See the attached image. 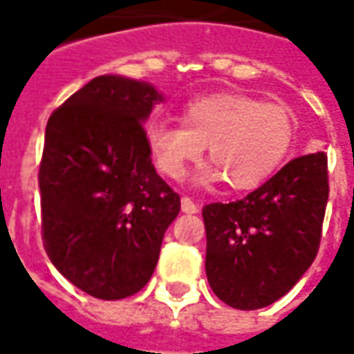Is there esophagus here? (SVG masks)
Returning a JSON list of instances; mask_svg holds the SVG:
<instances>
[{"instance_id": "34e87169", "label": "esophagus", "mask_w": 354, "mask_h": 354, "mask_svg": "<svg viewBox=\"0 0 354 354\" xmlns=\"http://www.w3.org/2000/svg\"><path fill=\"white\" fill-rule=\"evenodd\" d=\"M181 209H183V212L195 214V212H198V205L195 203V201H193V198L183 197V198H181Z\"/></svg>"}]
</instances>
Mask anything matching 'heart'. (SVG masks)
<instances>
[{
    "instance_id": "heart-1",
    "label": "heart",
    "mask_w": 354,
    "mask_h": 354,
    "mask_svg": "<svg viewBox=\"0 0 354 354\" xmlns=\"http://www.w3.org/2000/svg\"><path fill=\"white\" fill-rule=\"evenodd\" d=\"M145 140L157 169L169 179H181L209 145L214 165L201 179H226L244 191L268 181L283 163L295 140V116L281 102L221 92L185 104L183 124H151Z\"/></svg>"
}]
</instances>
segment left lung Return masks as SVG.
I'll use <instances>...</instances> for the list:
<instances>
[{
    "instance_id": "8db88e82",
    "label": "left lung",
    "mask_w": 354,
    "mask_h": 354,
    "mask_svg": "<svg viewBox=\"0 0 354 354\" xmlns=\"http://www.w3.org/2000/svg\"><path fill=\"white\" fill-rule=\"evenodd\" d=\"M327 198V156L315 151L240 201L203 207L205 268L216 297L248 311L290 292L317 256Z\"/></svg>"
}]
</instances>
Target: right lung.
<instances>
[{"instance_id":"obj_1","label":"right lung","mask_w":354,"mask_h":354,"mask_svg":"<svg viewBox=\"0 0 354 354\" xmlns=\"http://www.w3.org/2000/svg\"><path fill=\"white\" fill-rule=\"evenodd\" d=\"M161 94L96 76L47 122L39 165L41 234L55 268L98 299L142 290L181 209L156 173L143 122Z\"/></svg>"}]
</instances>
